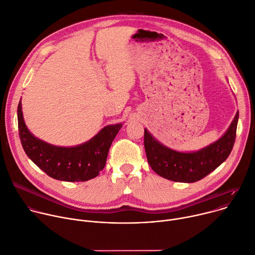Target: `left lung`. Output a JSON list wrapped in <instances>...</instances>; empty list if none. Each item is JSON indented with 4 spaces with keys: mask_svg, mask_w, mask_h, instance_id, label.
Instances as JSON below:
<instances>
[{
    "mask_svg": "<svg viewBox=\"0 0 255 255\" xmlns=\"http://www.w3.org/2000/svg\"><path fill=\"white\" fill-rule=\"evenodd\" d=\"M238 119L237 112L220 139L193 152H181L169 148L144 129V148L149 166L160 177L174 182L193 183L201 180L224 163L232 151Z\"/></svg>",
    "mask_w": 255,
    "mask_h": 255,
    "instance_id": "left-lung-1",
    "label": "left lung"
}]
</instances>
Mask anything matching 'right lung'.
I'll return each instance as SVG.
<instances>
[{
  "label": "right lung",
  "instance_id": "1",
  "mask_svg": "<svg viewBox=\"0 0 255 255\" xmlns=\"http://www.w3.org/2000/svg\"><path fill=\"white\" fill-rule=\"evenodd\" d=\"M18 130L23 149L33 163L50 177L67 182H84L96 178L105 168L108 152L122 124L104 127L90 140L72 147L44 142L27 129L19 102Z\"/></svg>",
  "mask_w": 255,
  "mask_h": 255
}]
</instances>
